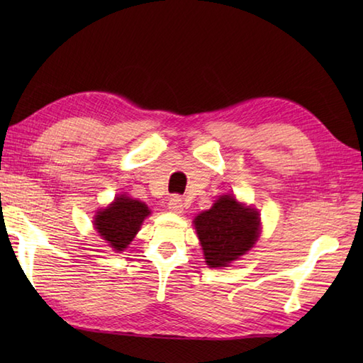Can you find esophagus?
Segmentation results:
<instances>
[{
  "instance_id": "obj_1",
  "label": "esophagus",
  "mask_w": 363,
  "mask_h": 363,
  "mask_svg": "<svg viewBox=\"0 0 363 363\" xmlns=\"http://www.w3.org/2000/svg\"><path fill=\"white\" fill-rule=\"evenodd\" d=\"M168 211L173 212V213H182L184 211V203H182V198L181 196H172L168 201Z\"/></svg>"
}]
</instances>
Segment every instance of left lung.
Masks as SVG:
<instances>
[{"label":"left lung","instance_id":"8db88e82","mask_svg":"<svg viewBox=\"0 0 363 363\" xmlns=\"http://www.w3.org/2000/svg\"><path fill=\"white\" fill-rule=\"evenodd\" d=\"M206 264L211 268L228 267L248 252L260 234L259 212L238 203L233 195H223L209 211L194 220Z\"/></svg>","mask_w":363,"mask_h":363}]
</instances>
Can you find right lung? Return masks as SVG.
Here are the masks:
<instances>
[{
  "label": "right lung",
  "mask_w": 363,
  "mask_h": 363,
  "mask_svg": "<svg viewBox=\"0 0 363 363\" xmlns=\"http://www.w3.org/2000/svg\"><path fill=\"white\" fill-rule=\"evenodd\" d=\"M151 211L145 203L120 195L113 199L106 209L98 211L95 215V229L113 251H123L134 240L140 230L143 220Z\"/></svg>",
  "instance_id": "1"
}]
</instances>
